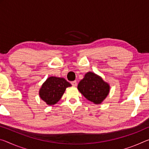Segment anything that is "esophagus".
I'll return each instance as SVG.
<instances>
[{
    "label": "esophagus",
    "instance_id": "34e87169",
    "mask_svg": "<svg viewBox=\"0 0 149 149\" xmlns=\"http://www.w3.org/2000/svg\"><path fill=\"white\" fill-rule=\"evenodd\" d=\"M71 84H72V86H74V87H76V86H77V81H72V82H71Z\"/></svg>",
    "mask_w": 149,
    "mask_h": 149
}]
</instances>
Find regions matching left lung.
I'll list each match as a JSON object with an SVG mask.
<instances>
[{"label": "left lung", "instance_id": "left-lung-1", "mask_svg": "<svg viewBox=\"0 0 149 149\" xmlns=\"http://www.w3.org/2000/svg\"><path fill=\"white\" fill-rule=\"evenodd\" d=\"M77 89L87 100L101 104L109 93L110 86L100 75L89 72L79 81Z\"/></svg>", "mask_w": 149, "mask_h": 149}]
</instances>
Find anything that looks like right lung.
I'll list each match as a JSON object with an SVG mask.
<instances>
[{
  "label": "right lung",
  "mask_w": 149,
  "mask_h": 149,
  "mask_svg": "<svg viewBox=\"0 0 149 149\" xmlns=\"http://www.w3.org/2000/svg\"><path fill=\"white\" fill-rule=\"evenodd\" d=\"M72 85L63 77L50 76L42 85L39 90L40 97L47 105H54L60 101L66 88Z\"/></svg>",
  "instance_id": "right-lung-1"
}]
</instances>
